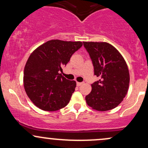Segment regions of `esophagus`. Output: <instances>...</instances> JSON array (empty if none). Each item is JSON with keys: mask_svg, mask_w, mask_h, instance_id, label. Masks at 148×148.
Masks as SVG:
<instances>
[{"mask_svg": "<svg viewBox=\"0 0 148 148\" xmlns=\"http://www.w3.org/2000/svg\"><path fill=\"white\" fill-rule=\"evenodd\" d=\"M82 84H83V83H81V82H76V85H77L78 86H81Z\"/></svg>", "mask_w": 148, "mask_h": 148, "instance_id": "obj_1", "label": "esophagus"}]
</instances>
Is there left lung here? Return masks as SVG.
I'll use <instances>...</instances> for the list:
<instances>
[{"label": "left lung", "mask_w": 148, "mask_h": 148, "mask_svg": "<svg viewBox=\"0 0 148 148\" xmlns=\"http://www.w3.org/2000/svg\"><path fill=\"white\" fill-rule=\"evenodd\" d=\"M92 61L95 75L99 81L92 84L86 97L87 104L98 111L115 108L123 101L130 86V72L125 59L116 49L107 42H84Z\"/></svg>", "instance_id": "obj_1"}]
</instances>
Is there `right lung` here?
<instances>
[{
  "label": "right lung",
  "instance_id": "right-lung-1",
  "mask_svg": "<svg viewBox=\"0 0 148 148\" xmlns=\"http://www.w3.org/2000/svg\"><path fill=\"white\" fill-rule=\"evenodd\" d=\"M82 45L81 42L52 40L30 54L24 68L23 86L27 95L39 108L55 111L68 104L76 81L66 79L59 72Z\"/></svg>",
  "mask_w": 148,
  "mask_h": 148
}]
</instances>
